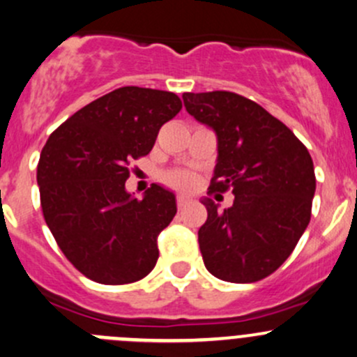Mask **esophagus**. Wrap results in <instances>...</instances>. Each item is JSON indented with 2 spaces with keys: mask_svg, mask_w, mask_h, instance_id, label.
<instances>
[{
  "mask_svg": "<svg viewBox=\"0 0 357 357\" xmlns=\"http://www.w3.org/2000/svg\"><path fill=\"white\" fill-rule=\"evenodd\" d=\"M186 205H188V198H185V197H179L178 200H176V207H178L179 210H181V208H185Z\"/></svg>",
  "mask_w": 357,
  "mask_h": 357,
  "instance_id": "obj_1",
  "label": "esophagus"
}]
</instances>
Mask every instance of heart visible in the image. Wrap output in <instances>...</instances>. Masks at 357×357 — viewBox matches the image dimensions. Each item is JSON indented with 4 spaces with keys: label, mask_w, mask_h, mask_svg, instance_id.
Returning a JSON list of instances; mask_svg holds the SVG:
<instances>
[{
    "label": "heart",
    "mask_w": 357,
    "mask_h": 357,
    "mask_svg": "<svg viewBox=\"0 0 357 357\" xmlns=\"http://www.w3.org/2000/svg\"><path fill=\"white\" fill-rule=\"evenodd\" d=\"M162 183L171 190L186 193V191H191L197 186V176L191 171H186V169H172V171L164 172Z\"/></svg>",
    "instance_id": "obj_1"
}]
</instances>
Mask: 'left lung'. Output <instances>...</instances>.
Returning <instances> with one entry per match:
<instances>
[{"mask_svg":"<svg viewBox=\"0 0 357 357\" xmlns=\"http://www.w3.org/2000/svg\"><path fill=\"white\" fill-rule=\"evenodd\" d=\"M186 111L217 133L219 157L208 195L234 193L231 208L205 200L198 231L213 277L248 284L275 272L311 219L317 178L303 142L260 104L227 90L183 93Z\"/></svg>","mask_w":357,"mask_h":357,"instance_id":"left-lung-1","label":"left lung"}]
</instances>
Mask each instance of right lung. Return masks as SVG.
I'll return each mask as SVG.
<instances>
[{"label": "right lung", "mask_w": 357, "mask_h": 357, "mask_svg": "<svg viewBox=\"0 0 357 357\" xmlns=\"http://www.w3.org/2000/svg\"><path fill=\"white\" fill-rule=\"evenodd\" d=\"M181 107L172 92L121 87L47 138L37 164L44 220L71 265L93 282H137L155 267L157 236L176 215L174 195L152 185L138 200L125 183L131 160L147 155Z\"/></svg>", "instance_id": "obj_1"}]
</instances>
